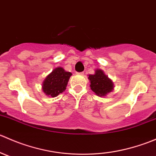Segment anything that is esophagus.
I'll return each mask as SVG.
<instances>
[{
  "instance_id": "obj_1",
  "label": "esophagus",
  "mask_w": 156,
  "mask_h": 156,
  "mask_svg": "<svg viewBox=\"0 0 156 156\" xmlns=\"http://www.w3.org/2000/svg\"><path fill=\"white\" fill-rule=\"evenodd\" d=\"M77 74H78V75H84V72H78V73H77Z\"/></svg>"
}]
</instances>
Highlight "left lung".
<instances>
[{
    "label": "left lung",
    "mask_w": 156,
    "mask_h": 156,
    "mask_svg": "<svg viewBox=\"0 0 156 156\" xmlns=\"http://www.w3.org/2000/svg\"><path fill=\"white\" fill-rule=\"evenodd\" d=\"M88 79L90 81L91 90L99 97H105L112 91L114 84L101 69H97L94 75H89Z\"/></svg>",
    "instance_id": "left-lung-1"
}]
</instances>
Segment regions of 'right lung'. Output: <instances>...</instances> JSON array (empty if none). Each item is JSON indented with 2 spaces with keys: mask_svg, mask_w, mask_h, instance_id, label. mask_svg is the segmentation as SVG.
<instances>
[{
  "mask_svg": "<svg viewBox=\"0 0 156 156\" xmlns=\"http://www.w3.org/2000/svg\"><path fill=\"white\" fill-rule=\"evenodd\" d=\"M71 75V72H66L61 67L53 69L44 81L42 85L44 93L49 97H57L66 89Z\"/></svg>",
  "mask_w": 156,
  "mask_h": 156,
  "instance_id": "obj_1",
  "label": "right lung"
}]
</instances>
